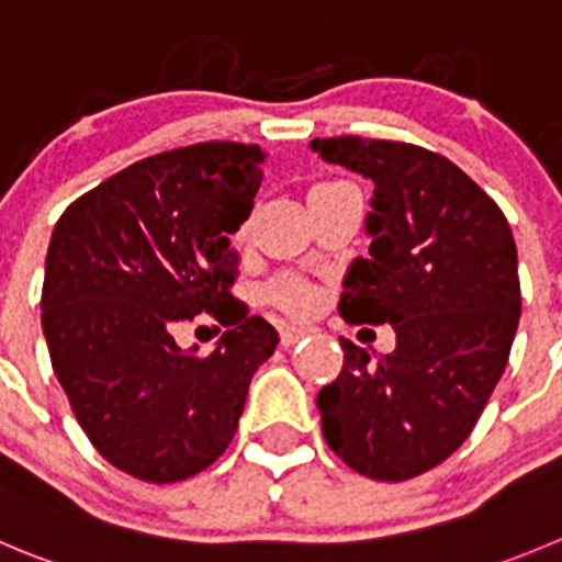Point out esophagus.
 Returning a JSON list of instances; mask_svg holds the SVG:
<instances>
[{"instance_id": "1", "label": "esophagus", "mask_w": 562, "mask_h": 562, "mask_svg": "<svg viewBox=\"0 0 562 562\" xmlns=\"http://www.w3.org/2000/svg\"><path fill=\"white\" fill-rule=\"evenodd\" d=\"M306 336H308L306 328H297V325H284V328H281V345L292 347V345H297L301 339H306Z\"/></svg>"}]
</instances>
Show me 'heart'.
Returning a JSON list of instances; mask_svg holds the SVG:
<instances>
[{
  "mask_svg": "<svg viewBox=\"0 0 562 562\" xmlns=\"http://www.w3.org/2000/svg\"><path fill=\"white\" fill-rule=\"evenodd\" d=\"M267 297L290 314H308L314 308V303H317L314 286L297 276H281L276 281H270Z\"/></svg>",
  "mask_w": 562,
  "mask_h": 562,
  "instance_id": "obj_1",
  "label": "heart"
}]
</instances>
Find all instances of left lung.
Returning <instances> with one entry per match:
<instances>
[{
	"label": "left lung",
	"mask_w": 562,
	"mask_h": 562,
	"mask_svg": "<svg viewBox=\"0 0 562 562\" xmlns=\"http://www.w3.org/2000/svg\"><path fill=\"white\" fill-rule=\"evenodd\" d=\"M312 151L375 184L370 254L347 270L339 314L397 334L378 358L339 339L345 364L317 394L323 436L358 474L403 483L467 441L505 372L516 243L494 198L441 154L356 135L314 137Z\"/></svg>",
	"instance_id": "1"
}]
</instances>
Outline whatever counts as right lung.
<instances>
[{
    "label": "right lung",
    "mask_w": 562,
    "mask_h": 562,
    "mask_svg": "<svg viewBox=\"0 0 562 562\" xmlns=\"http://www.w3.org/2000/svg\"><path fill=\"white\" fill-rule=\"evenodd\" d=\"M261 162L259 146L226 140L154 154L77 198L52 232V367L90 445L132 477L179 483L215 463L276 350V328L228 292V234L254 210ZM198 313L229 328L210 357L172 339Z\"/></svg>",
    "instance_id": "add662e5"
}]
</instances>
